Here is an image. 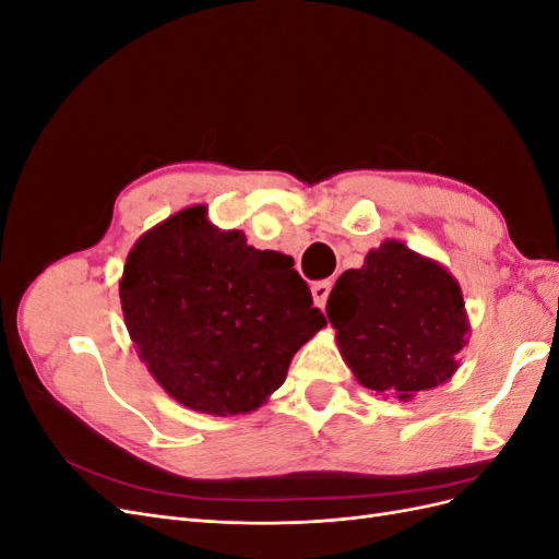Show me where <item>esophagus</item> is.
Segmentation results:
<instances>
[{
  "instance_id": "1",
  "label": "esophagus",
  "mask_w": 559,
  "mask_h": 559,
  "mask_svg": "<svg viewBox=\"0 0 559 559\" xmlns=\"http://www.w3.org/2000/svg\"><path fill=\"white\" fill-rule=\"evenodd\" d=\"M331 286H333V282H329V280H321V282L312 284V298H314V306L317 308H324L326 306L329 294H331Z\"/></svg>"
}]
</instances>
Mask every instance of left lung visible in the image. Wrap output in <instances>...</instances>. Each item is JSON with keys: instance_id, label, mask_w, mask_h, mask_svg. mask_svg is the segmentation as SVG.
<instances>
[{"instance_id": "1", "label": "left lung", "mask_w": 559, "mask_h": 559, "mask_svg": "<svg viewBox=\"0 0 559 559\" xmlns=\"http://www.w3.org/2000/svg\"><path fill=\"white\" fill-rule=\"evenodd\" d=\"M326 314L354 378L399 401L448 382L468 343L460 284L399 240H384L337 277Z\"/></svg>"}]
</instances>
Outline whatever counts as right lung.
I'll return each mask as SVG.
<instances>
[{
  "instance_id": "right-lung-1",
  "label": "right lung",
  "mask_w": 559,
  "mask_h": 559,
  "mask_svg": "<svg viewBox=\"0 0 559 559\" xmlns=\"http://www.w3.org/2000/svg\"><path fill=\"white\" fill-rule=\"evenodd\" d=\"M118 292L148 373L186 408L222 417L261 408L326 324L292 257L218 230L205 205L146 230Z\"/></svg>"
}]
</instances>
